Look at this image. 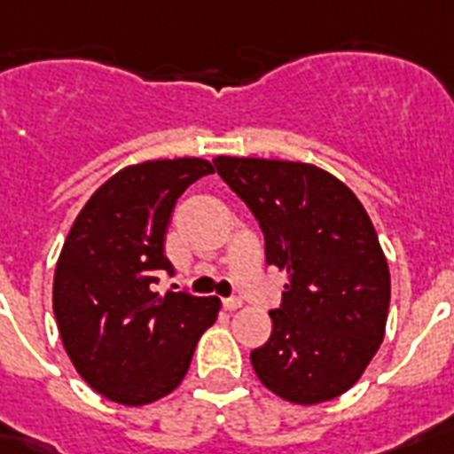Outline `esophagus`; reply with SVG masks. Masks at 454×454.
Wrapping results in <instances>:
<instances>
[{
  "label": "esophagus",
  "mask_w": 454,
  "mask_h": 454,
  "mask_svg": "<svg viewBox=\"0 0 454 454\" xmlns=\"http://www.w3.org/2000/svg\"><path fill=\"white\" fill-rule=\"evenodd\" d=\"M241 298H223V308L224 310H239V308H241Z\"/></svg>",
  "instance_id": "34e87169"
}]
</instances>
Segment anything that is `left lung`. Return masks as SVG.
<instances>
[{
    "label": "left lung",
    "mask_w": 454,
    "mask_h": 454,
    "mask_svg": "<svg viewBox=\"0 0 454 454\" xmlns=\"http://www.w3.org/2000/svg\"><path fill=\"white\" fill-rule=\"evenodd\" d=\"M213 163L258 220L267 265L286 272L253 370L296 405L339 398L377 355L391 303L388 262L367 210L317 165L237 156Z\"/></svg>",
    "instance_id": "8db88e82"
}]
</instances>
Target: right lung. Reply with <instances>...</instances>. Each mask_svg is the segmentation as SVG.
I'll list each match as a JSON object with an SVG mask.
<instances>
[{
    "label": "right lung",
    "instance_id": "add662e5",
    "mask_svg": "<svg viewBox=\"0 0 454 454\" xmlns=\"http://www.w3.org/2000/svg\"><path fill=\"white\" fill-rule=\"evenodd\" d=\"M215 172L203 158L128 165L106 179L70 227L54 272V315L77 374L104 398L149 405L182 384L220 298L158 296L165 231L189 184Z\"/></svg>",
    "mask_w": 454,
    "mask_h": 454
}]
</instances>
